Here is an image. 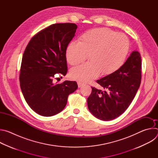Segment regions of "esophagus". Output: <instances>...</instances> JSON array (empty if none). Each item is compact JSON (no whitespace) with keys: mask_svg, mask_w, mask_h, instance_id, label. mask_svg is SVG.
<instances>
[{"mask_svg":"<svg viewBox=\"0 0 158 158\" xmlns=\"http://www.w3.org/2000/svg\"><path fill=\"white\" fill-rule=\"evenodd\" d=\"M77 85H78V87H81V86H82V85H83V84L82 83V82H77Z\"/></svg>","mask_w":158,"mask_h":158,"instance_id":"obj_1","label":"esophagus"}]
</instances>
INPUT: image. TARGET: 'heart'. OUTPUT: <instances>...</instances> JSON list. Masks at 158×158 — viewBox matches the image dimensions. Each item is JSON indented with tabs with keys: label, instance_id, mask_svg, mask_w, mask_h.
<instances>
[{
	"label": "heart",
	"instance_id": "b5f03b06",
	"mask_svg": "<svg viewBox=\"0 0 158 158\" xmlns=\"http://www.w3.org/2000/svg\"><path fill=\"white\" fill-rule=\"evenodd\" d=\"M129 50V40L122 33H115L108 28L89 30L76 42H71L65 51L66 60L75 65L82 62L88 55L89 62L73 67L70 77L87 82L100 74L107 76L119 69L125 61Z\"/></svg>",
	"mask_w": 158,
	"mask_h": 158
}]
</instances>
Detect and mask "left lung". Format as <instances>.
<instances>
[{"label": "left lung", "instance_id": "1", "mask_svg": "<svg viewBox=\"0 0 158 158\" xmlns=\"http://www.w3.org/2000/svg\"><path fill=\"white\" fill-rule=\"evenodd\" d=\"M141 64L139 52L133 51L119 69L96 81L105 91L92 87L87 106L93 115L110 121L124 112L140 86Z\"/></svg>", "mask_w": 158, "mask_h": 158}]
</instances>
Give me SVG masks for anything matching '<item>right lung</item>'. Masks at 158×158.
<instances>
[{
  "label": "right lung",
  "instance_id": "1",
  "mask_svg": "<svg viewBox=\"0 0 158 158\" xmlns=\"http://www.w3.org/2000/svg\"><path fill=\"white\" fill-rule=\"evenodd\" d=\"M77 28L73 23L52 24L36 34L24 51L20 89L28 105L39 115L58 114L65 107L68 96L78 87L76 81L54 82L55 79H60L56 78L57 74H67L65 51Z\"/></svg>",
  "mask_w": 158,
  "mask_h": 158
}]
</instances>
